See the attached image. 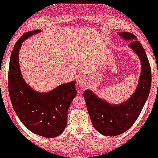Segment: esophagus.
Returning a JSON list of instances; mask_svg holds the SVG:
<instances>
[{"label": "esophagus", "instance_id": "obj_1", "mask_svg": "<svg viewBox=\"0 0 158 158\" xmlns=\"http://www.w3.org/2000/svg\"><path fill=\"white\" fill-rule=\"evenodd\" d=\"M88 82H89V79L87 77H84V76H81L78 79L77 84H78V85L79 86H81V88H84V87H85L86 85H87Z\"/></svg>", "mask_w": 158, "mask_h": 158}]
</instances>
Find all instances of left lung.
I'll return each instance as SVG.
<instances>
[{
	"label": "left lung",
	"instance_id": "obj_1",
	"mask_svg": "<svg viewBox=\"0 0 158 158\" xmlns=\"http://www.w3.org/2000/svg\"><path fill=\"white\" fill-rule=\"evenodd\" d=\"M119 35L130 41L128 47L138 56L141 73L136 89L127 100L113 104L99 98L90 89L84 92V97L91 121L97 132L104 136H117L132 127L138 118L148 98L151 87V69L146 53L134 34L119 32Z\"/></svg>",
	"mask_w": 158,
	"mask_h": 158
}]
</instances>
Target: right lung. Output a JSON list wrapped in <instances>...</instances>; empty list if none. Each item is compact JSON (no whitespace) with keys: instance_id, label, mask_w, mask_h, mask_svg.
<instances>
[{"instance_id":"1","label":"right lung","mask_w":158,"mask_h":158,"mask_svg":"<svg viewBox=\"0 0 158 158\" xmlns=\"http://www.w3.org/2000/svg\"><path fill=\"white\" fill-rule=\"evenodd\" d=\"M35 30L24 34L13 48L8 70L10 101L21 123L34 134L46 138L59 136L67 124V113L77 95L76 81L63 84L47 92L33 89L25 81L19 66V53L22 43L41 32Z\"/></svg>"}]
</instances>
